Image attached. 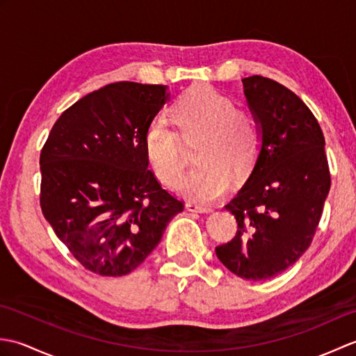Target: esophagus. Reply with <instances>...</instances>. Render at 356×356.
<instances>
[{
    "label": "esophagus",
    "mask_w": 356,
    "mask_h": 356,
    "mask_svg": "<svg viewBox=\"0 0 356 356\" xmlns=\"http://www.w3.org/2000/svg\"><path fill=\"white\" fill-rule=\"evenodd\" d=\"M185 208L188 211H191V213H200V214H203V213H213V209H211V208L203 207V205H197V203H195V202H186L185 203Z\"/></svg>",
    "instance_id": "34e87169"
}]
</instances>
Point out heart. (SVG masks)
<instances>
[{
	"instance_id": "1",
	"label": "heart",
	"mask_w": 356,
	"mask_h": 356,
	"mask_svg": "<svg viewBox=\"0 0 356 356\" xmlns=\"http://www.w3.org/2000/svg\"><path fill=\"white\" fill-rule=\"evenodd\" d=\"M174 122L186 140L203 138L200 168L188 172L172 190L182 197L211 203L223 197L234 180L249 176L260 148L259 127L251 113L237 110L231 97L209 86H194L172 110ZM145 151L151 170L171 185L184 171L182 143L174 128L157 118L148 125Z\"/></svg>"
}]
</instances>
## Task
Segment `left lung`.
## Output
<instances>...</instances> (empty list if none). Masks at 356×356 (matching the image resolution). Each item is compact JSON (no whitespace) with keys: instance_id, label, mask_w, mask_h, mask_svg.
I'll return each instance as SVG.
<instances>
[{"instance_id":"8db88e82","label":"left lung","mask_w":356,"mask_h":356,"mask_svg":"<svg viewBox=\"0 0 356 356\" xmlns=\"http://www.w3.org/2000/svg\"><path fill=\"white\" fill-rule=\"evenodd\" d=\"M260 148L243 188L225 208L237 218L217 259L240 278L277 277L311 245L330 190L324 136L300 97L278 82L241 79Z\"/></svg>"}]
</instances>
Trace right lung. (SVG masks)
Instances as JSON below:
<instances>
[{
    "label": "right lung",
    "instance_id": "1",
    "mask_svg": "<svg viewBox=\"0 0 356 356\" xmlns=\"http://www.w3.org/2000/svg\"><path fill=\"white\" fill-rule=\"evenodd\" d=\"M168 101L166 86H105L59 116L41 151L42 214L95 274H130L184 211L148 170L145 151L148 125Z\"/></svg>",
    "mask_w": 356,
    "mask_h": 356
}]
</instances>
